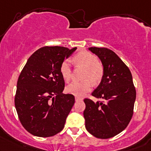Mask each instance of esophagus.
<instances>
[{"label":"esophagus","mask_w":151,"mask_h":151,"mask_svg":"<svg viewBox=\"0 0 151 151\" xmlns=\"http://www.w3.org/2000/svg\"><path fill=\"white\" fill-rule=\"evenodd\" d=\"M82 98H81V97H75V101H76V102H78V101H82Z\"/></svg>","instance_id":"34e87169"}]
</instances>
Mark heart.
Wrapping results in <instances>:
<instances>
[{
	"instance_id": "1",
	"label": "heart",
	"mask_w": 151,
	"mask_h": 151,
	"mask_svg": "<svg viewBox=\"0 0 151 151\" xmlns=\"http://www.w3.org/2000/svg\"><path fill=\"white\" fill-rule=\"evenodd\" d=\"M74 65L85 69L82 82H74L66 87V91L77 97H83L92 88V82L97 84L102 81L104 76V67L99 62L98 58L88 51H83L76 54L72 59ZM60 73L65 81H69L72 76V68L69 61H64L60 66Z\"/></svg>"
}]
</instances>
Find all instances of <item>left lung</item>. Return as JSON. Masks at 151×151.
Masks as SVG:
<instances>
[{"instance_id":"8db88e82","label":"left lung","mask_w":151,"mask_h":151,"mask_svg":"<svg viewBox=\"0 0 151 151\" xmlns=\"http://www.w3.org/2000/svg\"><path fill=\"white\" fill-rule=\"evenodd\" d=\"M104 67V76L92 93L103 101L84 99L85 127L101 139L115 136L125 130L133 115L136 91L129 68L114 51L107 48L90 47Z\"/></svg>"}]
</instances>
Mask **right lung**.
<instances>
[{
	"label": "right lung",
	"instance_id": "obj_1",
	"mask_svg": "<svg viewBox=\"0 0 151 151\" xmlns=\"http://www.w3.org/2000/svg\"><path fill=\"white\" fill-rule=\"evenodd\" d=\"M76 49L41 48L29 58L20 74L15 107L21 123L35 136L51 137L64 128L75 100L73 94L62 93L64 80L59 69Z\"/></svg>",
	"mask_w": 151,
	"mask_h": 151
}]
</instances>
